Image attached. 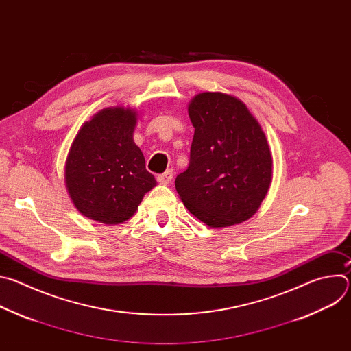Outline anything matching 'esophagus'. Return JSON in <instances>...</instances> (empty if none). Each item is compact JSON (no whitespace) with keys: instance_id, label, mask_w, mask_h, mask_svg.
<instances>
[{"instance_id":"1","label":"esophagus","mask_w":351,"mask_h":351,"mask_svg":"<svg viewBox=\"0 0 351 351\" xmlns=\"http://www.w3.org/2000/svg\"><path fill=\"white\" fill-rule=\"evenodd\" d=\"M172 178H173V171L172 169H167L164 173H161V175H158V182L161 183V184H169L171 183V180H172Z\"/></svg>"}]
</instances>
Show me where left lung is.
<instances>
[{"label": "left lung", "instance_id": "obj_1", "mask_svg": "<svg viewBox=\"0 0 351 351\" xmlns=\"http://www.w3.org/2000/svg\"><path fill=\"white\" fill-rule=\"evenodd\" d=\"M194 126L190 164L175 179L186 208L211 228L252 218L272 180L267 137L239 98L197 94L189 104Z\"/></svg>", "mask_w": 351, "mask_h": 351}]
</instances>
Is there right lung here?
Wrapping results in <instances>:
<instances>
[{
	"label": "right lung",
	"instance_id": "1",
	"mask_svg": "<svg viewBox=\"0 0 351 351\" xmlns=\"http://www.w3.org/2000/svg\"><path fill=\"white\" fill-rule=\"evenodd\" d=\"M136 122L137 114L130 108H106L76 134L65 164V183L82 215L107 225L122 223L157 184L133 141Z\"/></svg>",
	"mask_w": 351,
	"mask_h": 351
}]
</instances>
